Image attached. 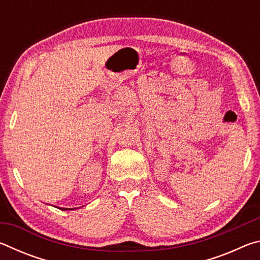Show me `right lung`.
Returning <instances> with one entry per match:
<instances>
[{"mask_svg": "<svg viewBox=\"0 0 260 260\" xmlns=\"http://www.w3.org/2000/svg\"><path fill=\"white\" fill-rule=\"evenodd\" d=\"M61 210H65V211H67V210H72V209H61Z\"/></svg>", "mask_w": 260, "mask_h": 260, "instance_id": "obj_1", "label": "right lung"}]
</instances>
